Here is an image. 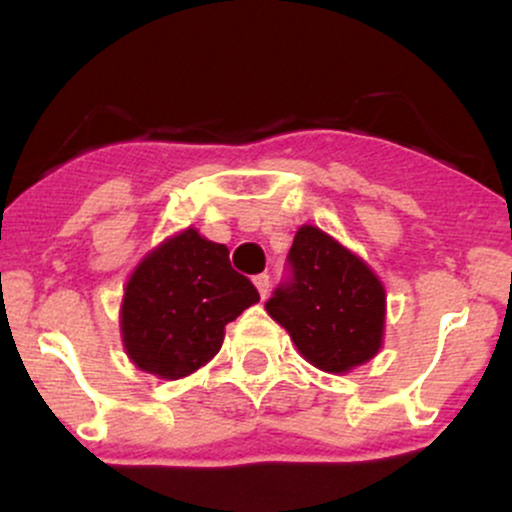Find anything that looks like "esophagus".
<instances>
[{"mask_svg": "<svg viewBox=\"0 0 512 512\" xmlns=\"http://www.w3.org/2000/svg\"><path fill=\"white\" fill-rule=\"evenodd\" d=\"M252 284H255V289L260 296L264 298L269 293V276L267 274H257L255 279H252Z\"/></svg>", "mask_w": 512, "mask_h": 512, "instance_id": "esophagus-1", "label": "esophagus"}]
</instances>
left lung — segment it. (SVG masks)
Wrapping results in <instances>:
<instances>
[{
  "mask_svg": "<svg viewBox=\"0 0 512 512\" xmlns=\"http://www.w3.org/2000/svg\"><path fill=\"white\" fill-rule=\"evenodd\" d=\"M291 281L274 291L267 313L289 332L305 361L325 373H351L383 349L385 286L356 252L305 223L296 231Z\"/></svg>",
  "mask_w": 512,
  "mask_h": 512,
  "instance_id": "left-lung-1",
  "label": "left lung"
}]
</instances>
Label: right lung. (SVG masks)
Wrapping results in <instances>:
<instances>
[{
  "label": "right lung",
  "mask_w": 512,
  "mask_h": 512,
  "mask_svg": "<svg viewBox=\"0 0 512 512\" xmlns=\"http://www.w3.org/2000/svg\"><path fill=\"white\" fill-rule=\"evenodd\" d=\"M260 301L228 248L185 228L149 250L125 284L120 334L129 361L161 380H180L219 354L226 325Z\"/></svg>",
  "instance_id": "add662e5"
}]
</instances>
